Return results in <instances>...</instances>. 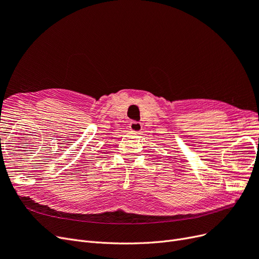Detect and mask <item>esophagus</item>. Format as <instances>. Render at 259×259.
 <instances>
[{
  "label": "esophagus",
  "instance_id": "obj_1",
  "mask_svg": "<svg viewBox=\"0 0 259 259\" xmlns=\"http://www.w3.org/2000/svg\"><path fill=\"white\" fill-rule=\"evenodd\" d=\"M142 128H143V126H142V124H140L139 122L133 121V122L130 123V130L133 133H136V134H137V133H139L140 131H142Z\"/></svg>",
  "mask_w": 259,
  "mask_h": 259
}]
</instances>
